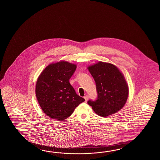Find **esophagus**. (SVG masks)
Returning <instances> with one entry per match:
<instances>
[{
	"label": "esophagus",
	"instance_id": "esophagus-1",
	"mask_svg": "<svg viewBox=\"0 0 160 160\" xmlns=\"http://www.w3.org/2000/svg\"><path fill=\"white\" fill-rule=\"evenodd\" d=\"M84 98H85V101H87L88 99V95H85V97H84Z\"/></svg>",
	"mask_w": 160,
	"mask_h": 160
}]
</instances>
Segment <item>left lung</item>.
I'll use <instances>...</instances> for the list:
<instances>
[{
  "instance_id": "8db88e82",
  "label": "left lung",
  "mask_w": 160,
  "mask_h": 160,
  "mask_svg": "<svg viewBox=\"0 0 160 160\" xmlns=\"http://www.w3.org/2000/svg\"><path fill=\"white\" fill-rule=\"evenodd\" d=\"M88 71L96 84L97 98L88 103L98 116L107 117L118 112L125 105L129 88L122 73L115 65L99 62L89 66Z\"/></svg>"
}]
</instances>
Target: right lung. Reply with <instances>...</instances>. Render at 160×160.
Masks as SVG:
<instances>
[{
	"label": "right lung",
	"mask_w": 160,
	"mask_h": 160,
	"mask_svg": "<svg viewBox=\"0 0 160 160\" xmlns=\"http://www.w3.org/2000/svg\"><path fill=\"white\" fill-rule=\"evenodd\" d=\"M76 68L75 64L58 62L48 65L39 76L35 94L41 109L49 117L59 121L66 119L85 101L69 82Z\"/></svg>",
	"instance_id": "add662e5"
}]
</instances>
